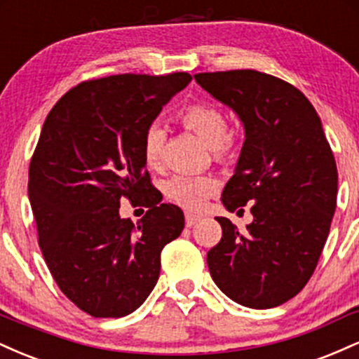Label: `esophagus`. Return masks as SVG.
Returning <instances> with one entry per match:
<instances>
[{
  "label": "esophagus",
  "instance_id": "obj_1",
  "mask_svg": "<svg viewBox=\"0 0 359 359\" xmlns=\"http://www.w3.org/2000/svg\"><path fill=\"white\" fill-rule=\"evenodd\" d=\"M199 221H201V216H197V214H192V212L185 214V226H187V228H191V226H194Z\"/></svg>",
  "mask_w": 359,
  "mask_h": 359
}]
</instances>
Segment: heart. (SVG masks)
I'll return each instance as SVG.
<instances>
[{
    "label": "heart",
    "mask_w": 359,
    "mask_h": 359,
    "mask_svg": "<svg viewBox=\"0 0 359 359\" xmlns=\"http://www.w3.org/2000/svg\"><path fill=\"white\" fill-rule=\"evenodd\" d=\"M180 123L196 133L214 151L217 158L231 155L234 140L228 133V119L224 113L209 102H194L179 114ZM165 142V131L162 126L150 125L143 135L142 154L150 168L158 167L162 158V148ZM219 189V182L212 175H174L165 184V196L172 203L182 205L189 211L203 209L209 197Z\"/></svg>",
    "instance_id": "heart-1"
}]
</instances>
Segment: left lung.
Instances as JSON below:
<instances>
[{
	"label": "left lung",
	"instance_id": "1",
	"mask_svg": "<svg viewBox=\"0 0 359 359\" xmlns=\"http://www.w3.org/2000/svg\"><path fill=\"white\" fill-rule=\"evenodd\" d=\"M194 79L241 119L245 143L221 201L253 214L245 233L216 217L222 236L209 271L234 302L277 307L306 287L323 253L336 211L334 155L314 106L288 82L250 69Z\"/></svg>",
	"mask_w": 359,
	"mask_h": 359
}]
</instances>
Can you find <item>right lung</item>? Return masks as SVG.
<instances>
[{"label": "right lung", "instance_id": "right-lung-1", "mask_svg": "<svg viewBox=\"0 0 359 359\" xmlns=\"http://www.w3.org/2000/svg\"><path fill=\"white\" fill-rule=\"evenodd\" d=\"M191 81L187 72L86 81L45 119L28 170V199L53 280L89 316L137 311L158 280L163 246L182 233L184 212L160 204L142 143L163 106ZM123 196L149 208L137 225L118 216Z\"/></svg>", "mask_w": 359, "mask_h": 359}]
</instances>
